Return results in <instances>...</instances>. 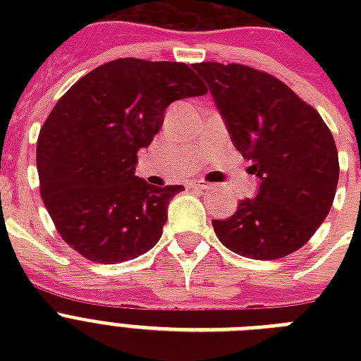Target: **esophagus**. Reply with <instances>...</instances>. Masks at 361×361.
I'll list each match as a JSON object with an SVG mask.
<instances>
[{"instance_id": "1", "label": "esophagus", "mask_w": 361, "mask_h": 361, "mask_svg": "<svg viewBox=\"0 0 361 361\" xmlns=\"http://www.w3.org/2000/svg\"><path fill=\"white\" fill-rule=\"evenodd\" d=\"M191 189H212V185L206 181H192Z\"/></svg>"}]
</instances>
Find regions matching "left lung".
Instances as JSON below:
<instances>
[{
    "label": "left lung",
    "mask_w": 361,
    "mask_h": 361,
    "mask_svg": "<svg viewBox=\"0 0 361 361\" xmlns=\"http://www.w3.org/2000/svg\"><path fill=\"white\" fill-rule=\"evenodd\" d=\"M208 82L232 144L260 178L257 197L212 221L236 255L275 260L298 251L330 214L339 180L336 140L313 106L264 71L240 63L192 65Z\"/></svg>",
    "instance_id": "8db88e82"
}]
</instances>
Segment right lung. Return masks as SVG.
Segmentation results:
<instances>
[{
    "mask_svg": "<svg viewBox=\"0 0 361 361\" xmlns=\"http://www.w3.org/2000/svg\"><path fill=\"white\" fill-rule=\"evenodd\" d=\"M208 93L178 61L121 58L82 76L59 99L37 140L41 197L59 236L97 264L127 262L163 234L183 185L153 187L135 176L164 110Z\"/></svg>",
    "mask_w": 361,
    "mask_h": 361,
    "instance_id": "right-lung-1",
    "label": "right lung"
}]
</instances>
